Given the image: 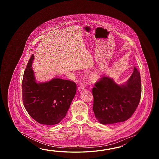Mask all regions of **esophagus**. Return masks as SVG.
<instances>
[{
    "label": "esophagus",
    "mask_w": 159,
    "mask_h": 159,
    "mask_svg": "<svg viewBox=\"0 0 159 159\" xmlns=\"http://www.w3.org/2000/svg\"><path fill=\"white\" fill-rule=\"evenodd\" d=\"M86 89V87L84 85H81L78 88V90L79 91H83Z\"/></svg>",
    "instance_id": "1"
}]
</instances>
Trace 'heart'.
Segmentation results:
<instances>
[{"label": "heart", "mask_w": 159, "mask_h": 159, "mask_svg": "<svg viewBox=\"0 0 159 159\" xmlns=\"http://www.w3.org/2000/svg\"><path fill=\"white\" fill-rule=\"evenodd\" d=\"M95 77H96L97 76V74H94V75H93Z\"/></svg>", "instance_id": "obj_1"}]
</instances>
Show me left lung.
Instances as JSON below:
<instances>
[{
	"instance_id": "8db88e82",
	"label": "left lung",
	"mask_w": 159,
	"mask_h": 159,
	"mask_svg": "<svg viewBox=\"0 0 159 159\" xmlns=\"http://www.w3.org/2000/svg\"><path fill=\"white\" fill-rule=\"evenodd\" d=\"M93 111L98 122L111 125L125 122L134 113L141 98L140 74L134 67L125 84H118L112 78L103 76L92 89Z\"/></svg>"
}]
</instances>
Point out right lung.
<instances>
[{"instance_id":"add662e5","label":"right lung","mask_w":159,"mask_h":159,"mask_svg":"<svg viewBox=\"0 0 159 159\" xmlns=\"http://www.w3.org/2000/svg\"><path fill=\"white\" fill-rule=\"evenodd\" d=\"M34 54L24 71L23 102L29 115L44 125H54L65 118L75 97L77 85L73 81L54 78L37 83L32 68Z\"/></svg>"}]
</instances>
